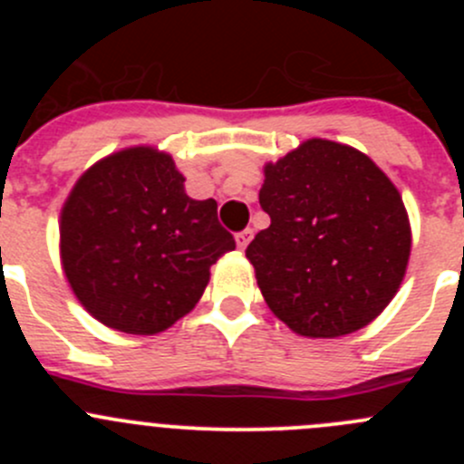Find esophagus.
I'll list each match as a JSON object with an SVG mask.
<instances>
[{
    "instance_id": "esophagus-1",
    "label": "esophagus",
    "mask_w": 464,
    "mask_h": 464,
    "mask_svg": "<svg viewBox=\"0 0 464 464\" xmlns=\"http://www.w3.org/2000/svg\"><path fill=\"white\" fill-rule=\"evenodd\" d=\"M251 237H254V231H251V228H245V231L237 233V236H236L237 249H246V245L251 242Z\"/></svg>"
}]
</instances>
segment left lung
<instances>
[{
    "label": "left lung",
    "mask_w": 464,
    "mask_h": 464,
    "mask_svg": "<svg viewBox=\"0 0 464 464\" xmlns=\"http://www.w3.org/2000/svg\"><path fill=\"white\" fill-rule=\"evenodd\" d=\"M271 218L246 246L280 321L305 336L350 334L392 301L411 254L404 202L359 150L310 139L265 168Z\"/></svg>",
    "instance_id": "8db88e82"
}]
</instances>
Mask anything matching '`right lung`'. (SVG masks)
<instances>
[{
  "label": "right lung",
  "mask_w": 464,
  "mask_h": 464,
  "mask_svg": "<svg viewBox=\"0 0 464 464\" xmlns=\"http://www.w3.org/2000/svg\"><path fill=\"white\" fill-rule=\"evenodd\" d=\"M60 249L85 310L128 334H157L202 298L210 265L236 249L215 199H190L184 175L152 148L89 168L63 208Z\"/></svg>",
  "instance_id": "obj_1"
}]
</instances>
